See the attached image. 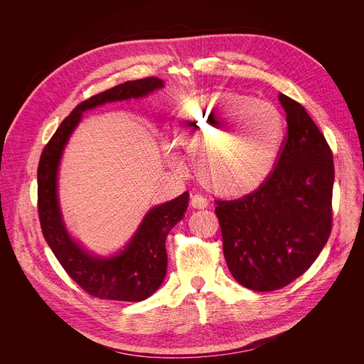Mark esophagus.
I'll return each instance as SVG.
<instances>
[{
	"instance_id": "esophagus-1",
	"label": "esophagus",
	"mask_w": 364,
	"mask_h": 364,
	"mask_svg": "<svg viewBox=\"0 0 364 364\" xmlns=\"http://www.w3.org/2000/svg\"><path fill=\"white\" fill-rule=\"evenodd\" d=\"M190 205H192V208H195V209H203L208 206V200H206V198H203L200 195H193L192 198H190Z\"/></svg>"
}]
</instances>
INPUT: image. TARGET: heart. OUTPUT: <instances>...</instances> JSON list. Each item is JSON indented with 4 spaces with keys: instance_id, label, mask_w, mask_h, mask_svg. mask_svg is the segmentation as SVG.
<instances>
[{
    "instance_id": "heart-1",
    "label": "heart",
    "mask_w": 364,
    "mask_h": 364,
    "mask_svg": "<svg viewBox=\"0 0 364 364\" xmlns=\"http://www.w3.org/2000/svg\"><path fill=\"white\" fill-rule=\"evenodd\" d=\"M286 125L280 110L252 95L211 91L190 100L172 128V140L195 159V174L209 192L240 198L270 178L282 155ZM166 162L183 169L172 149Z\"/></svg>"
}]
</instances>
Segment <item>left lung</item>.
I'll return each instance as SVG.
<instances>
[{"mask_svg":"<svg viewBox=\"0 0 364 364\" xmlns=\"http://www.w3.org/2000/svg\"><path fill=\"white\" fill-rule=\"evenodd\" d=\"M282 155L270 178L235 200H215L228 270L247 289L270 292L310 269L332 230V150L302 105L284 94Z\"/></svg>","mask_w":364,"mask_h":364,"instance_id":"obj_1","label":"left lung"}]
</instances>
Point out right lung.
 Instances as JSON below:
<instances>
[{"label":"right lung","instance_id":"1","mask_svg":"<svg viewBox=\"0 0 364 364\" xmlns=\"http://www.w3.org/2000/svg\"><path fill=\"white\" fill-rule=\"evenodd\" d=\"M162 87V80L149 76L92 95L63 119L41 153L38 165V215L44 239L73 282L95 298L139 302L158 291L166 274L165 239L183 218L188 193L184 192L176 199L151 208L122 252L110 258L94 257L70 239L62 220L57 199V169L62 153L84 110L107 102L139 99Z\"/></svg>","mask_w":364,"mask_h":364}]
</instances>
